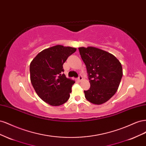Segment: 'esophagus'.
Listing matches in <instances>:
<instances>
[{
    "instance_id": "1",
    "label": "esophagus",
    "mask_w": 146,
    "mask_h": 146,
    "mask_svg": "<svg viewBox=\"0 0 146 146\" xmlns=\"http://www.w3.org/2000/svg\"><path fill=\"white\" fill-rule=\"evenodd\" d=\"M82 79H83L82 76H81V75H80V76H79L78 77V80L79 82H80L81 80H82Z\"/></svg>"
}]
</instances>
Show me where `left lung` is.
Instances as JSON below:
<instances>
[{
  "label": "left lung",
  "mask_w": 146,
  "mask_h": 146,
  "mask_svg": "<svg viewBox=\"0 0 146 146\" xmlns=\"http://www.w3.org/2000/svg\"><path fill=\"white\" fill-rule=\"evenodd\" d=\"M78 50L91 85L84 91L85 98L92 104H102L118 89L123 75L121 63L113 55L98 48L82 47Z\"/></svg>",
  "instance_id": "left-lung-1"
}]
</instances>
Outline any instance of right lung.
<instances>
[{"label": "right lung", "instance_id": "1", "mask_svg": "<svg viewBox=\"0 0 146 146\" xmlns=\"http://www.w3.org/2000/svg\"><path fill=\"white\" fill-rule=\"evenodd\" d=\"M76 50L56 45L39 52L31 62V83L38 96L48 104L60 106L69 99L75 82L66 77L63 65Z\"/></svg>", "mask_w": 146, "mask_h": 146}]
</instances>
